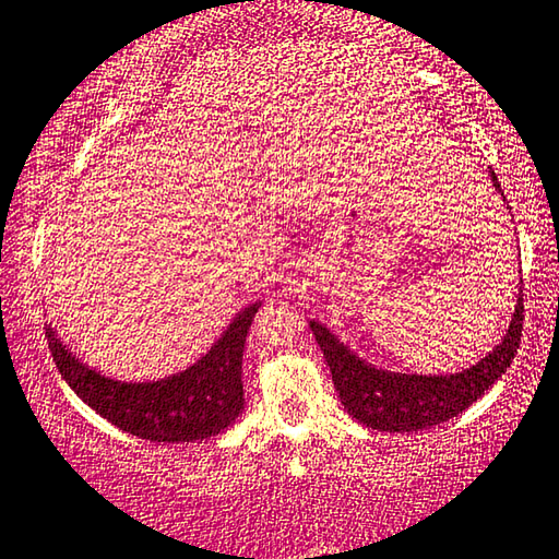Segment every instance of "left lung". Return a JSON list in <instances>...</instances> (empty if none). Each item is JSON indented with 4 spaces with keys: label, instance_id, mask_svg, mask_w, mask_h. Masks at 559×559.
I'll list each match as a JSON object with an SVG mask.
<instances>
[{
    "label": "left lung",
    "instance_id": "obj_1",
    "mask_svg": "<svg viewBox=\"0 0 559 559\" xmlns=\"http://www.w3.org/2000/svg\"><path fill=\"white\" fill-rule=\"evenodd\" d=\"M489 177H492L495 190L504 194L495 171H489ZM522 317L525 314H522L520 287L510 328L504 330L500 345L489 349L479 362L452 374L392 372L352 352L322 322L309 320V330L328 359L340 402L359 425L380 429V432H417V429L457 417L462 409H467L492 388L497 377L508 372L520 347Z\"/></svg>",
    "mask_w": 559,
    "mask_h": 559
}]
</instances>
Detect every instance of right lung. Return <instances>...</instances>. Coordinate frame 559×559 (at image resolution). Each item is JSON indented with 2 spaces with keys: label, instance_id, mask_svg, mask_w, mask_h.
Segmentation results:
<instances>
[{
  "label": "right lung",
  "instance_id": "obj_1",
  "mask_svg": "<svg viewBox=\"0 0 559 559\" xmlns=\"http://www.w3.org/2000/svg\"><path fill=\"white\" fill-rule=\"evenodd\" d=\"M260 305L237 312L194 365L150 382H124L97 372L59 340L51 324L47 342L64 382L107 423L150 442L207 440L225 432L245 409L242 355Z\"/></svg>",
  "mask_w": 559,
  "mask_h": 559
}]
</instances>
